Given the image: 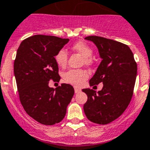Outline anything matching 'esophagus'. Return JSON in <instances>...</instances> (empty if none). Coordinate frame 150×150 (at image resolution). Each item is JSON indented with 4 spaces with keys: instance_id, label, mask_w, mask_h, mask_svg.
<instances>
[{
    "instance_id": "34e87169",
    "label": "esophagus",
    "mask_w": 150,
    "mask_h": 150,
    "mask_svg": "<svg viewBox=\"0 0 150 150\" xmlns=\"http://www.w3.org/2000/svg\"><path fill=\"white\" fill-rule=\"evenodd\" d=\"M81 92V89H79V88H75V93H79Z\"/></svg>"
}]
</instances>
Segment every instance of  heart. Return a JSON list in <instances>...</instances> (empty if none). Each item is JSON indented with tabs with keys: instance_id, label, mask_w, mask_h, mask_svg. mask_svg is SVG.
I'll list each match as a JSON object with an SVG mask.
<instances>
[{
	"instance_id": "obj_1",
	"label": "heart",
	"mask_w": 150,
	"mask_h": 150,
	"mask_svg": "<svg viewBox=\"0 0 150 150\" xmlns=\"http://www.w3.org/2000/svg\"><path fill=\"white\" fill-rule=\"evenodd\" d=\"M71 49L74 51L78 52L83 57V62L87 66L92 64L91 56L93 54L92 48L83 41H79L72 45ZM68 53L65 49H60L56 53L54 56V60L57 66L60 68L66 67L68 62ZM89 73L88 71L84 69H70L66 71L62 75V79L65 82L75 87H80L82 85L85 81L88 79Z\"/></svg>"
}]
</instances>
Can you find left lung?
I'll return each instance as SVG.
<instances>
[{
	"label": "left lung",
	"mask_w": 150,
	"mask_h": 150,
	"mask_svg": "<svg viewBox=\"0 0 150 150\" xmlns=\"http://www.w3.org/2000/svg\"><path fill=\"white\" fill-rule=\"evenodd\" d=\"M85 39L94 43L102 59L90 80V86L102 82L103 87L97 93L90 88L82 90L88 96L84 111L91 122L106 125L118 118L129 105L137 66L126 44L99 36H88Z\"/></svg>",
	"instance_id": "obj_1"
}]
</instances>
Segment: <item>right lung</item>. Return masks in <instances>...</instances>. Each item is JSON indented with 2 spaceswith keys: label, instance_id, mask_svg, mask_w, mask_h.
<instances>
[{
  "label": "right lung",
  "instance_id": "add662e5",
  "mask_svg": "<svg viewBox=\"0 0 150 150\" xmlns=\"http://www.w3.org/2000/svg\"><path fill=\"white\" fill-rule=\"evenodd\" d=\"M69 41L56 36L36 35L22 41L14 61L19 100L25 111L39 123L53 125L64 118L74 95L70 84L50 88L49 81H59L54 56Z\"/></svg>",
  "mask_w": 150,
  "mask_h": 150
}]
</instances>
